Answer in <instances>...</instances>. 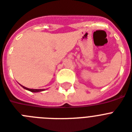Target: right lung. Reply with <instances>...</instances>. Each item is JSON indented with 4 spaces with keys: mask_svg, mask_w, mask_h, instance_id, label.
Returning <instances> with one entry per match:
<instances>
[{
    "mask_svg": "<svg viewBox=\"0 0 132 132\" xmlns=\"http://www.w3.org/2000/svg\"><path fill=\"white\" fill-rule=\"evenodd\" d=\"M21 86H22V85H21ZM22 87H23V88H24L25 89H26V90H29V91H31V92H33V93H37V92L43 91V90H44V89H31V88H26V87H23V86H22Z\"/></svg>",
    "mask_w": 132,
    "mask_h": 132,
    "instance_id": "right-lung-1",
    "label": "right lung"
}]
</instances>
